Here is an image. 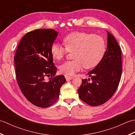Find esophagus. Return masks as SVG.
Instances as JSON below:
<instances>
[{
	"mask_svg": "<svg viewBox=\"0 0 135 135\" xmlns=\"http://www.w3.org/2000/svg\"><path fill=\"white\" fill-rule=\"evenodd\" d=\"M65 78L67 80H70V79H72L73 78V76H69V75H65Z\"/></svg>",
	"mask_w": 135,
	"mask_h": 135,
	"instance_id": "34e87169",
	"label": "esophagus"
}]
</instances>
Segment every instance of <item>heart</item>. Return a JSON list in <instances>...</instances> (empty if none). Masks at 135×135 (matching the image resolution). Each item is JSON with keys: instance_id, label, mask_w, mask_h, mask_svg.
Instances as JSON below:
<instances>
[{"instance_id": "1", "label": "heart", "mask_w": 135, "mask_h": 135, "mask_svg": "<svg viewBox=\"0 0 135 135\" xmlns=\"http://www.w3.org/2000/svg\"><path fill=\"white\" fill-rule=\"evenodd\" d=\"M65 46L54 43L51 54L57 61L62 60L68 52L73 53V60L60 66V70L66 75H74L83 67L91 68L102 61L106 51V43L102 36L84 32H74L64 38Z\"/></svg>"}]
</instances>
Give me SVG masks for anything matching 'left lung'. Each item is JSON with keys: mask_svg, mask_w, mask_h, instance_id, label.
<instances>
[{"mask_svg": "<svg viewBox=\"0 0 135 135\" xmlns=\"http://www.w3.org/2000/svg\"><path fill=\"white\" fill-rule=\"evenodd\" d=\"M121 50L115 38L107 32V48L104 56L94 69L88 73L92 81L82 79L78 89L79 97L86 104L98 106L104 104L115 93L121 79Z\"/></svg>", "mask_w": 135, "mask_h": 135, "instance_id": "1", "label": "left lung"}]
</instances>
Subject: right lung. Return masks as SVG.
<instances>
[{
	"label": "right lung",
	"instance_id": "right-lung-1",
	"mask_svg": "<svg viewBox=\"0 0 135 135\" xmlns=\"http://www.w3.org/2000/svg\"><path fill=\"white\" fill-rule=\"evenodd\" d=\"M57 33L53 29L27 32L20 41L14 57L20 90L37 107L46 108L54 104L66 81L64 75H56L57 69L50 51ZM50 76L49 81H45L44 77Z\"/></svg>",
	"mask_w": 135,
	"mask_h": 135
}]
</instances>
